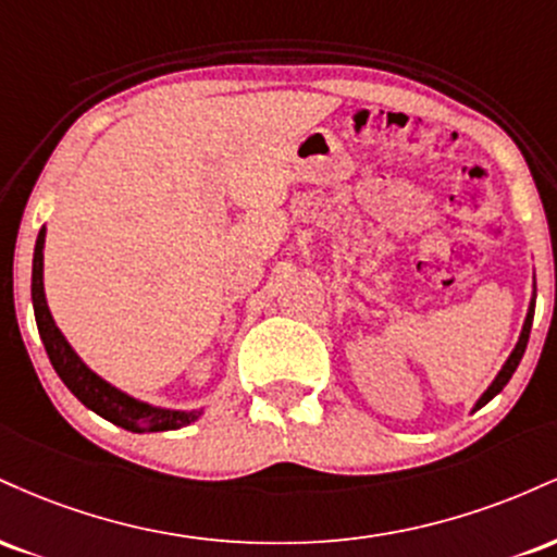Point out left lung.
<instances>
[{
	"label": "left lung",
	"mask_w": 557,
	"mask_h": 557,
	"mask_svg": "<svg viewBox=\"0 0 557 557\" xmlns=\"http://www.w3.org/2000/svg\"><path fill=\"white\" fill-rule=\"evenodd\" d=\"M532 319H534V300H532V306H529V314H527V322H523V330H521V337H519V343H516V348H513V354H510V359L505 361V367L500 369V374L495 376V382H492V385L487 387V393L482 395V398H479V403H476V408H482L484 403H490L492 398H495L497 393H500V389L508 385V380L510 376H513V372H516V367H519L521 363V356H523V350H527V343H529V332H532Z\"/></svg>",
	"instance_id": "left-lung-1"
}]
</instances>
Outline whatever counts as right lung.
Here are the masks:
<instances>
[{"label": "right lung", "mask_w": 557, "mask_h": 557, "mask_svg": "<svg viewBox=\"0 0 557 557\" xmlns=\"http://www.w3.org/2000/svg\"><path fill=\"white\" fill-rule=\"evenodd\" d=\"M44 227L36 238L34 251V277H30V296H34V314L38 324V335H41L44 348H47L49 361H52L54 372L65 382L70 393L78 398L83 406L91 408L101 419L112 421V424L123 426L131 432H164V430H181L201 417V411H164V408L146 406L127 398L125 393L107 385L101 376H96L91 369L83 363L75 350L70 348L62 332L57 330L52 314H49L47 298H44Z\"/></svg>", "instance_id": "obj_1"}]
</instances>
